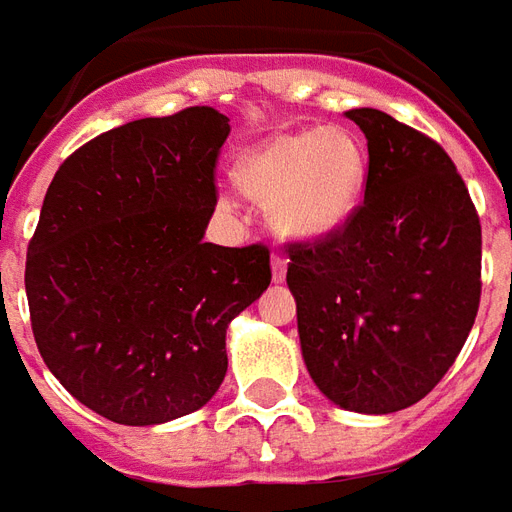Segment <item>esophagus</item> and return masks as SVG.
<instances>
[{
    "label": "esophagus",
    "instance_id": "obj_1",
    "mask_svg": "<svg viewBox=\"0 0 512 512\" xmlns=\"http://www.w3.org/2000/svg\"><path fill=\"white\" fill-rule=\"evenodd\" d=\"M285 274H288V260L279 255L271 257V279L274 282H285Z\"/></svg>",
    "mask_w": 512,
    "mask_h": 512
}]
</instances>
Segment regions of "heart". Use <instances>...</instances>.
<instances>
[{"mask_svg":"<svg viewBox=\"0 0 512 512\" xmlns=\"http://www.w3.org/2000/svg\"><path fill=\"white\" fill-rule=\"evenodd\" d=\"M235 186L268 202L274 233L318 244L343 230L367 183V150L348 128H304L252 147L233 169Z\"/></svg>","mask_w":512,"mask_h":512,"instance_id":"obj_1","label":"heart"}]
</instances>
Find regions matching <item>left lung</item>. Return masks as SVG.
Here are the masks:
<instances>
[{"label":"left lung","mask_w":512,"mask_h":512,"mask_svg":"<svg viewBox=\"0 0 512 512\" xmlns=\"http://www.w3.org/2000/svg\"><path fill=\"white\" fill-rule=\"evenodd\" d=\"M367 139L365 202L315 246H290L304 365L334 406H414L461 354L480 304V219L450 156L381 109L345 112Z\"/></svg>","instance_id":"obj_1"}]
</instances>
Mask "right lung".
I'll use <instances>...</instances> for the list:
<instances>
[{"label": "right lung", "mask_w": 512, "mask_h": 512, "mask_svg": "<svg viewBox=\"0 0 512 512\" xmlns=\"http://www.w3.org/2000/svg\"><path fill=\"white\" fill-rule=\"evenodd\" d=\"M230 120L145 117L79 147L27 252L35 343L79 403L117 425L202 408L227 376V326L271 282L266 246L202 241Z\"/></svg>", "instance_id": "obj_1"}]
</instances>
